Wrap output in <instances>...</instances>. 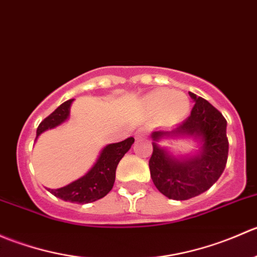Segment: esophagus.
<instances>
[{"mask_svg": "<svg viewBox=\"0 0 257 257\" xmlns=\"http://www.w3.org/2000/svg\"><path fill=\"white\" fill-rule=\"evenodd\" d=\"M148 134H147V131H145L144 128H139L138 131L136 132V138L137 139H143V138H145V137H147Z\"/></svg>", "mask_w": 257, "mask_h": 257, "instance_id": "obj_1", "label": "esophagus"}]
</instances>
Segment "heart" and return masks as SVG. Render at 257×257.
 <instances>
[{"label":"heart","mask_w":257,"mask_h":257,"mask_svg":"<svg viewBox=\"0 0 257 257\" xmlns=\"http://www.w3.org/2000/svg\"><path fill=\"white\" fill-rule=\"evenodd\" d=\"M147 105L152 110H163L164 115L170 119L181 118L189 109V99L184 93L172 90H158L147 98Z\"/></svg>","instance_id":"obj_1"}]
</instances>
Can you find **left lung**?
Masks as SVG:
<instances>
[{
  "mask_svg": "<svg viewBox=\"0 0 257 257\" xmlns=\"http://www.w3.org/2000/svg\"><path fill=\"white\" fill-rule=\"evenodd\" d=\"M195 104L190 115L172 132H154L153 153L149 159L150 177L163 195L174 200H188L206 191L224 172L229 154L226 119L208 100L189 93ZM169 134H188L203 141V152L190 161L179 162L156 142Z\"/></svg>",
  "mask_w": 257,
  "mask_h": 257,
  "instance_id": "obj_1",
  "label": "left lung"
}]
</instances>
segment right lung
Returning <instances> with one entry per match:
<instances>
[{"instance_id": "1", "label": "right lung", "mask_w": 257, "mask_h": 257, "mask_svg": "<svg viewBox=\"0 0 257 257\" xmlns=\"http://www.w3.org/2000/svg\"><path fill=\"white\" fill-rule=\"evenodd\" d=\"M73 99L62 103L53 113H51L47 118L43 119L37 128L36 138H38L42 132L47 129L54 128L63 123L69 115V107ZM134 143V138H128L120 143L109 144L102 150L100 157L98 158L94 167L87 173L83 178L73 181L69 185L63 186L61 189H48L54 196L62 199L64 201H71L77 204H87L92 201L102 199L112 190L115 180V169L118 163L124 157L126 152L131 149Z\"/></svg>"}]
</instances>
